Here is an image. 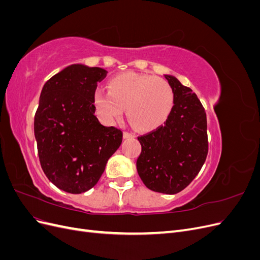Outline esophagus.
Wrapping results in <instances>:
<instances>
[{"label": "esophagus", "mask_w": 260, "mask_h": 260, "mask_svg": "<svg viewBox=\"0 0 260 260\" xmlns=\"http://www.w3.org/2000/svg\"><path fill=\"white\" fill-rule=\"evenodd\" d=\"M123 138H124V139L135 138V135H133V133H131V132H129V131H124V132H123Z\"/></svg>", "instance_id": "obj_1"}]
</instances>
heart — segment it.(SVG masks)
Here are the masks:
<instances>
[{
    "mask_svg": "<svg viewBox=\"0 0 260 260\" xmlns=\"http://www.w3.org/2000/svg\"><path fill=\"white\" fill-rule=\"evenodd\" d=\"M108 92L98 89L93 94V108L102 121L112 123L119 119L127 107V117L133 127L149 131L162 124L175 103V92L161 78L137 73L113 77Z\"/></svg>",
    "mask_w": 260,
    "mask_h": 260,
    "instance_id": "obj_1",
    "label": "heart"
}]
</instances>
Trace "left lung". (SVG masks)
<instances>
[{
	"label": "left lung",
	"mask_w": 260,
	"mask_h": 260,
	"mask_svg": "<svg viewBox=\"0 0 260 260\" xmlns=\"http://www.w3.org/2000/svg\"><path fill=\"white\" fill-rule=\"evenodd\" d=\"M175 92L174 108L158 128L138 137V174L149 190L177 194L198 176L208 153L207 119L201 101L174 76L165 75Z\"/></svg>",
	"instance_id": "obj_1"
}]
</instances>
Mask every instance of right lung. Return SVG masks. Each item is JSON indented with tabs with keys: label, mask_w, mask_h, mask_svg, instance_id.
Wrapping results in <instances>:
<instances>
[{
	"label": "right lung",
	"mask_w": 260,
	"mask_h": 260,
	"mask_svg": "<svg viewBox=\"0 0 260 260\" xmlns=\"http://www.w3.org/2000/svg\"><path fill=\"white\" fill-rule=\"evenodd\" d=\"M107 72L75 64L45 82L35 115V137L42 170L72 194L98 183L107 160L120 146L122 131L101 124L93 94Z\"/></svg>",
	"instance_id": "add662e5"
}]
</instances>
